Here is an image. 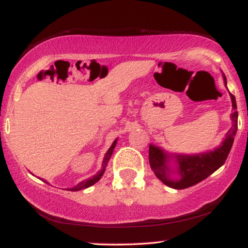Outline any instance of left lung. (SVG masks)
<instances>
[{
	"label": "left lung",
	"instance_id": "8db88e82",
	"mask_svg": "<svg viewBox=\"0 0 248 248\" xmlns=\"http://www.w3.org/2000/svg\"><path fill=\"white\" fill-rule=\"evenodd\" d=\"M224 77L225 86H227V79ZM232 101V108L234 109L233 114H231L232 126L228 131L224 141L219 147L215 148L212 152L202 153L198 155H171L163 152V149L156 147L154 145H149V164L152 170L156 175L162 183L167 186L176 189H184L191 187L198 183L202 182L207 177L215 172L219 167L224 164L227 161L229 153L231 151L232 143H233L234 136L238 129V111L236 97L230 94ZM172 158L176 160L177 173L180 177L177 180L170 178L172 170L169 168L170 161Z\"/></svg>",
	"mask_w": 248,
	"mask_h": 248
}]
</instances>
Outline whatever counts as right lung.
Listing matches in <instances>:
<instances>
[{
	"instance_id": "right-lung-1",
	"label": "right lung",
	"mask_w": 248,
	"mask_h": 248,
	"mask_svg": "<svg viewBox=\"0 0 248 248\" xmlns=\"http://www.w3.org/2000/svg\"><path fill=\"white\" fill-rule=\"evenodd\" d=\"M116 142H117V140H115V141L112 142L111 147H110V148L108 149V152H107V154L105 155V158H103V162H102V169H101V171H99V172H97L95 176L92 177V178H88V179H86V180H82V182L79 183L78 185H76L75 187L68 188L69 191H73V192H75V191H80V189H84V188L90 187V186L95 184L96 182H99L101 177H102L103 173H105L106 167H107V164H108L110 157H111V154H112V152H114V148H115V146H116ZM42 180H44V179H42Z\"/></svg>"
}]
</instances>
